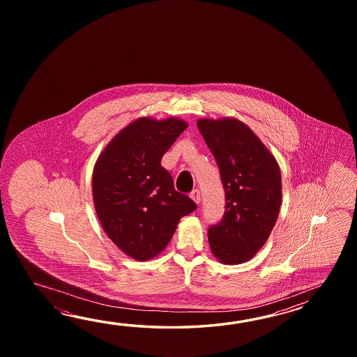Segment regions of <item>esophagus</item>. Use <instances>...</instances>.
<instances>
[{
  "instance_id": "34e87169",
  "label": "esophagus",
  "mask_w": 357,
  "mask_h": 357,
  "mask_svg": "<svg viewBox=\"0 0 357 357\" xmlns=\"http://www.w3.org/2000/svg\"><path fill=\"white\" fill-rule=\"evenodd\" d=\"M190 197H191V199L195 202V204H200V200H202V197H200V191H199V190H194V191L191 192V195H190Z\"/></svg>"
}]
</instances>
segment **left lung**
<instances>
[{"mask_svg": "<svg viewBox=\"0 0 357 357\" xmlns=\"http://www.w3.org/2000/svg\"><path fill=\"white\" fill-rule=\"evenodd\" d=\"M197 125L226 191L223 220L208 231L211 251L222 264H241L263 248L277 222L281 169L254 131L235 117L199 119Z\"/></svg>", "mask_w": 357, "mask_h": 357, "instance_id": "left-lung-1", "label": "left lung"}]
</instances>
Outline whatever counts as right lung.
Masks as SVG:
<instances>
[{
	"label": "right lung",
	"instance_id": "obj_1",
	"mask_svg": "<svg viewBox=\"0 0 357 357\" xmlns=\"http://www.w3.org/2000/svg\"><path fill=\"white\" fill-rule=\"evenodd\" d=\"M188 122L139 117L120 130L93 168V203L102 228L130 258L145 261L166 249L182 217L197 209L160 166Z\"/></svg>",
	"mask_w": 357,
	"mask_h": 357
}]
</instances>
